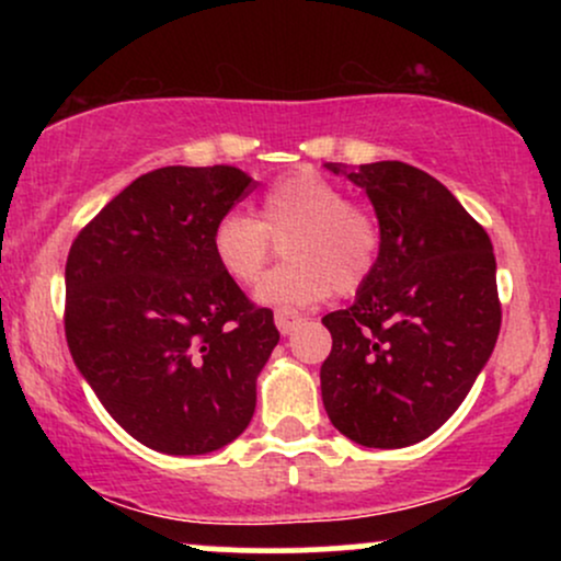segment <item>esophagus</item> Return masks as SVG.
<instances>
[{"label":"esophagus","instance_id":"obj_1","mask_svg":"<svg viewBox=\"0 0 561 561\" xmlns=\"http://www.w3.org/2000/svg\"><path fill=\"white\" fill-rule=\"evenodd\" d=\"M274 321H276V330H279L282 334H289L295 330V327L300 324L302 317L298 311H289V308H279V311L274 313Z\"/></svg>","mask_w":561,"mask_h":561}]
</instances>
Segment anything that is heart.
<instances>
[{
	"instance_id": "1",
	"label": "heart",
	"mask_w": 561,
	"mask_h": 561,
	"mask_svg": "<svg viewBox=\"0 0 561 561\" xmlns=\"http://www.w3.org/2000/svg\"><path fill=\"white\" fill-rule=\"evenodd\" d=\"M272 237H287L282 244L287 263L255 289L263 306L298 308L324 300L332 289L356 293L377 266V221L313 171H295L268 186L259 218L227 210L216 221L210 248L224 274L248 287L266 268Z\"/></svg>"
}]
</instances>
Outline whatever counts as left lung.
Returning a JSON list of instances; mask_svg holds the SVG:
<instances>
[{
  "instance_id": "1",
  "label": "left lung",
  "mask_w": 561,
  "mask_h": 561,
  "mask_svg": "<svg viewBox=\"0 0 561 561\" xmlns=\"http://www.w3.org/2000/svg\"><path fill=\"white\" fill-rule=\"evenodd\" d=\"M362 186L379 221L377 266L351 308L321 319L330 422L366 448L424 440L459 409L501 330L491 237L414 165L327 163Z\"/></svg>"
}]
</instances>
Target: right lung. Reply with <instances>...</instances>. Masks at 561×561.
Listing matches in <instances>:
<instances>
[{
	"label": "right lung",
	"mask_w": 561,
	"mask_h": 561,
	"mask_svg": "<svg viewBox=\"0 0 561 561\" xmlns=\"http://www.w3.org/2000/svg\"><path fill=\"white\" fill-rule=\"evenodd\" d=\"M253 186L234 165H165L128 184L70 244V356L107 414L160 454H210L253 420L279 332L210 248L218 218Z\"/></svg>",
	"instance_id": "1"
}]
</instances>
